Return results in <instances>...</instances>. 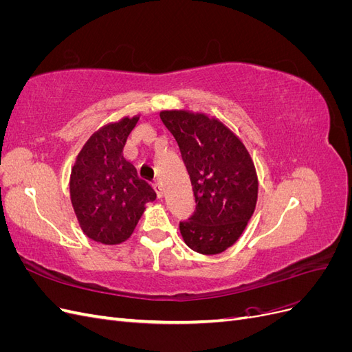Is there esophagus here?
<instances>
[{
  "label": "esophagus",
  "instance_id": "1",
  "mask_svg": "<svg viewBox=\"0 0 352 352\" xmlns=\"http://www.w3.org/2000/svg\"><path fill=\"white\" fill-rule=\"evenodd\" d=\"M153 186H154V189H155L157 197H158V198H162V197H163V185H162V182H160V180L157 179V180H154Z\"/></svg>",
  "mask_w": 352,
  "mask_h": 352
}]
</instances>
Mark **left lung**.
I'll return each mask as SVG.
<instances>
[{
  "instance_id": "8db88e82",
  "label": "left lung",
  "mask_w": 352,
  "mask_h": 352,
  "mask_svg": "<svg viewBox=\"0 0 352 352\" xmlns=\"http://www.w3.org/2000/svg\"><path fill=\"white\" fill-rule=\"evenodd\" d=\"M173 133L192 184L195 212L179 229L190 250L204 255L226 251L255 210L258 179L239 138L216 117L186 110L160 113Z\"/></svg>"
}]
</instances>
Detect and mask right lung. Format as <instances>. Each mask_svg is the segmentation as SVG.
<instances>
[{"label":"right lung","instance_id":"add662e5","mask_svg":"<svg viewBox=\"0 0 352 352\" xmlns=\"http://www.w3.org/2000/svg\"><path fill=\"white\" fill-rule=\"evenodd\" d=\"M140 116L102 126L83 145L70 175V199L80 229L104 245L129 238L157 198L153 186L138 176L123 148Z\"/></svg>","mask_w":352,"mask_h":352}]
</instances>
